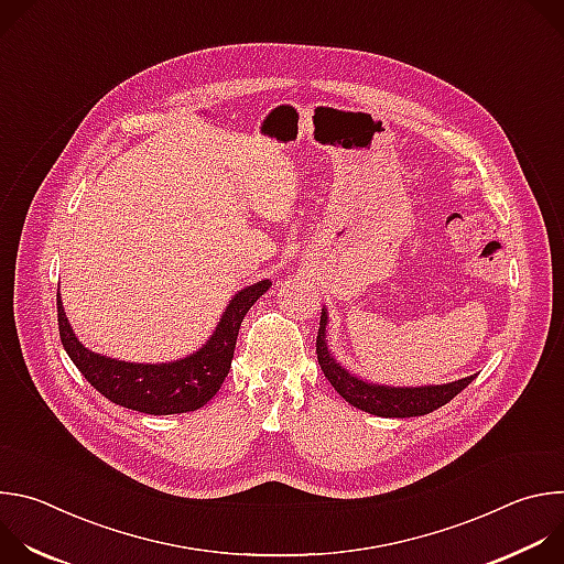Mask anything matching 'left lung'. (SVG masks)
Here are the masks:
<instances>
[{"label":"left lung","mask_w":564,"mask_h":564,"mask_svg":"<svg viewBox=\"0 0 564 564\" xmlns=\"http://www.w3.org/2000/svg\"><path fill=\"white\" fill-rule=\"evenodd\" d=\"M328 310H321V324L316 335V359L333 388L355 409L377 417H420L437 411L459 394L473 379L464 377L440 386H383L366 381L346 370L328 348Z\"/></svg>","instance_id":"left-lung-1"}]
</instances>
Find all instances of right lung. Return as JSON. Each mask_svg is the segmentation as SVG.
Here are the masks:
<instances>
[{"label": "right lung", "mask_w": 564, "mask_h": 564, "mask_svg": "<svg viewBox=\"0 0 564 564\" xmlns=\"http://www.w3.org/2000/svg\"><path fill=\"white\" fill-rule=\"evenodd\" d=\"M270 285L272 281L263 279L236 292L212 337L196 352L170 364L120 361L85 348L68 324L57 290L59 339L75 368L113 404L147 415L198 411L223 386L231 366L240 324Z\"/></svg>", "instance_id": "right-lung-1"}]
</instances>
